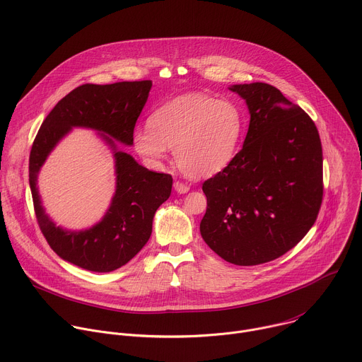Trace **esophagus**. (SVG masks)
<instances>
[{"label": "esophagus", "instance_id": "34e87169", "mask_svg": "<svg viewBox=\"0 0 362 362\" xmlns=\"http://www.w3.org/2000/svg\"><path fill=\"white\" fill-rule=\"evenodd\" d=\"M173 187H175V190H176L177 193H180V194H183V193H187V192H189V186H187V185H185V183H182V182H175Z\"/></svg>", "mask_w": 362, "mask_h": 362}]
</instances>
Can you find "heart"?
Instances as JSON below:
<instances>
[{"instance_id":"heart-1","label":"heart","mask_w":362,"mask_h":362,"mask_svg":"<svg viewBox=\"0 0 362 362\" xmlns=\"http://www.w3.org/2000/svg\"><path fill=\"white\" fill-rule=\"evenodd\" d=\"M243 129L245 116L235 101L187 93L154 110L148 126L134 130L133 147L151 166H160L169 148H175L176 163L185 175L212 177L235 159Z\"/></svg>"}]
</instances>
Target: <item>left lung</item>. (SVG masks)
Here are the masks:
<instances>
[{
    "mask_svg": "<svg viewBox=\"0 0 362 362\" xmlns=\"http://www.w3.org/2000/svg\"><path fill=\"white\" fill-rule=\"evenodd\" d=\"M250 115L242 150L202 189L200 235L233 265L286 253L313 228L322 194V146L313 119L267 83L233 84Z\"/></svg>",
    "mask_w": 362,
    "mask_h": 362,
    "instance_id": "left-lung-1",
    "label": "left lung"
}]
</instances>
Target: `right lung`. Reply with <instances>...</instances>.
<instances>
[{
  "instance_id": "obj_1",
  "label": "right lung",
  "mask_w": 362,
  "mask_h": 362,
  "mask_svg": "<svg viewBox=\"0 0 362 362\" xmlns=\"http://www.w3.org/2000/svg\"><path fill=\"white\" fill-rule=\"evenodd\" d=\"M150 80L83 84L62 98L42 122L30 153V189L38 226L62 259L91 272H112L140 252L151 235L153 218L172 192L173 179L139 165L117 143L132 146L146 105ZM91 128L114 151L117 190L108 212L88 230L69 231L45 214L36 187L47 154L71 128Z\"/></svg>"
}]
</instances>
